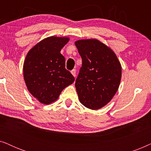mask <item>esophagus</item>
<instances>
[{
  "instance_id": "1",
  "label": "esophagus",
  "mask_w": 151,
  "mask_h": 151,
  "mask_svg": "<svg viewBox=\"0 0 151 151\" xmlns=\"http://www.w3.org/2000/svg\"><path fill=\"white\" fill-rule=\"evenodd\" d=\"M71 73L72 75L74 76V77H76V69L72 70V71H71Z\"/></svg>"
}]
</instances>
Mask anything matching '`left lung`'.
Instances as JSON below:
<instances>
[{
  "instance_id": "1",
  "label": "left lung",
  "mask_w": 151,
  "mask_h": 151,
  "mask_svg": "<svg viewBox=\"0 0 151 151\" xmlns=\"http://www.w3.org/2000/svg\"><path fill=\"white\" fill-rule=\"evenodd\" d=\"M82 65L76 80L81 104L96 110L111 100L118 89L122 77L119 61L110 47L96 39L76 41Z\"/></svg>"
}]
</instances>
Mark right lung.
I'll list each match as a JSON object with an SVG mask.
<instances>
[{
    "label": "right lung",
    "instance_id": "add662e5",
    "mask_svg": "<svg viewBox=\"0 0 151 151\" xmlns=\"http://www.w3.org/2000/svg\"><path fill=\"white\" fill-rule=\"evenodd\" d=\"M69 40L67 37H48L37 43L27 54L24 80L29 91L40 103L53 102L62 91L75 80L65 69V58L60 53Z\"/></svg>",
    "mask_w": 151,
    "mask_h": 151
}]
</instances>
